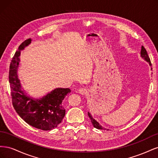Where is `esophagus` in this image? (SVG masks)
Masks as SVG:
<instances>
[{
  "label": "esophagus",
  "mask_w": 158,
  "mask_h": 158,
  "mask_svg": "<svg viewBox=\"0 0 158 158\" xmlns=\"http://www.w3.org/2000/svg\"><path fill=\"white\" fill-rule=\"evenodd\" d=\"M78 92L82 95H85L88 93V89L85 88H81L78 89Z\"/></svg>",
  "instance_id": "1"
}]
</instances>
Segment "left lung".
<instances>
[{
  "mask_svg": "<svg viewBox=\"0 0 158 158\" xmlns=\"http://www.w3.org/2000/svg\"><path fill=\"white\" fill-rule=\"evenodd\" d=\"M140 55H141V56L142 57V58L144 59L145 60H146L147 62H148V63H149V64H150V65L151 66L152 64H151V62H150V57H149V56H148V52H147L146 49L144 47V46H142ZM88 114L89 117L90 119H91V122H92L93 126H94L95 128H98V129H100V130H103V129H104V130H106V128H103L102 126L100 125L96 121H95V119L92 117V115H91L90 113H89V112L88 113ZM107 130H108V129H107Z\"/></svg>",
  "mask_w": 158,
  "mask_h": 158,
  "instance_id": "8db88e82",
  "label": "left lung"
}]
</instances>
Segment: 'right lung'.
Here are the masks:
<instances>
[{"label":"right lung","instance_id":"add662e5","mask_svg":"<svg viewBox=\"0 0 158 158\" xmlns=\"http://www.w3.org/2000/svg\"><path fill=\"white\" fill-rule=\"evenodd\" d=\"M27 39L19 46L10 65L9 82L11 88L12 102L14 109L28 125L43 131H51L57 127L65 115L62 102L71 90L69 88H56L41 99H33L22 89L17 70L20 62V51L31 44Z\"/></svg>","mask_w":158,"mask_h":158}]
</instances>
